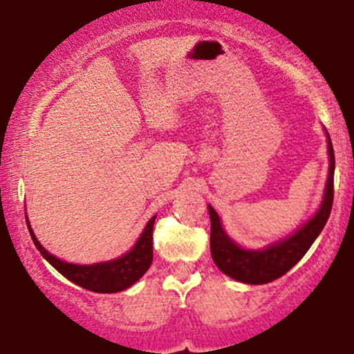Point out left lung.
Segmentation results:
<instances>
[{
	"label": "left lung",
	"instance_id": "left-lung-1",
	"mask_svg": "<svg viewBox=\"0 0 354 354\" xmlns=\"http://www.w3.org/2000/svg\"><path fill=\"white\" fill-rule=\"evenodd\" d=\"M326 133L328 143V168L326 185H324L323 200L315 214L303 223L298 230L288 234L286 238L270 243L263 248H245L238 245L233 238L226 233L221 218L208 205V213L211 219V256L214 265L230 278L246 284H266L281 278L284 273L293 268L299 259L306 254L315 239L319 236L330 218L333 206V178H335V153H333L331 138Z\"/></svg>",
	"mask_w": 354,
	"mask_h": 354
}]
</instances>
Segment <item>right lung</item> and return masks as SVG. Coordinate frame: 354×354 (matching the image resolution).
Instances as JSON below:
<instances>
[{
    "label": "right lung",
    "mask_w": 354,
    "mask_h": 354,
    "mask_svg": "<svg viewBox=\"0 0 354 354\" xmlns=\"http://www.w3.org/2000/svg\"><path fill=\"white\" fill-rule=\"evenodd\" d=\"M154 219H156V214L146 223L140 238L136 239L131 250L126 251L124 254L108 259V261L91 263V265H78V263L64 261V259H61L58 256L51 254L48 250H44L41 243L36 238L26 214V223L31 239H33L36 250L41 253L43 258L58 273L70 279L71 283L78 284V286L84 288L88 291H95V293H118V291H123L126 288L133 286L148 271V268L151 266L153 261Z\"/></svg>",
    "instance_id": "obj_1"
}]
</instances>
